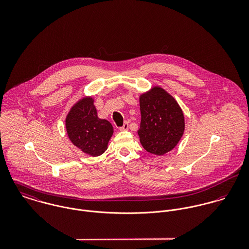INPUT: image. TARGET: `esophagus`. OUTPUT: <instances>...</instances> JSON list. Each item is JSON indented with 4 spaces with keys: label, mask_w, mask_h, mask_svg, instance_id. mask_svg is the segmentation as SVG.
Wrapping results in <instances>:
<instances>
[{
    "label": "esophagus",
    "mask_w": 249,
    "mask_h": 249,
    "mask_svg": "<svg viewBox=\"0 0 249 249\" xmlns=\"http://www.w3.org/2000/svg\"><path fill=\"white\" fill-rule=\"evenodd\" d=\"M128 129V123L124 122V124H123V126L120 127V130H127Z\"/></svg>",
    "instance_id": "34e87169"
}]
</instances>
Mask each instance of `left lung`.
<instances>
[{
    "instance_id": "left-lung-1",
    "label": "left lung",
    "mask_w": 249,
    "mask_h": 249,
    "mask_svg": "<svg viewBox=\"0 0 249 249\" xmlns=\"http://www.w3.org/2000/svg\"><path fill=\"white\" fill-rule=\"evenodd\" d=\"M141 124L138 130L142 147L149 153L163 155L181 139L184 115L177 101L160 87H153L140 97Z\"/></svg>"
}]
</instances>
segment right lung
Segmentation results:
<instances>
[{
    "label": "right lung",
    "mask_w": 249,
    "mask_h": 249,
    "mask_svg": "<svg viewBox=\"0 0 249 249\" xmlns=\"http://www.w3.org/2000/svg\"><path fill=\"white\" fill-rule=\"evenodd\" d=\"M66 129L71 142L92 156L107 150L113 134L112 124L98 118L92 98H84L71 107L66 118Z\"/></svg>",
    "instance_id": "obj_1"
}]
</instances>
